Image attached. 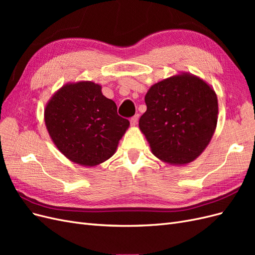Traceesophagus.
Returning a JSON list of instances; mask_svg holds the SVG:
<instances>
[{
  "label": "esophagus",
  "instance_id": "obj_1",
  "mask_svg": "<svg viewBox=\"0 0 255 255\" xmlns=\"http://www.w3.org/2000/svg\"><path fill=\"white\" fill-rule=\"evenodd\" d=\"M138 118H139V116H138V115H135L134 117L130 118V125H132V127H135V126L137 125V122H138Z\"/></svg>",
  "mask_w": 255,
  "mask_h": 255
}]
</instances>
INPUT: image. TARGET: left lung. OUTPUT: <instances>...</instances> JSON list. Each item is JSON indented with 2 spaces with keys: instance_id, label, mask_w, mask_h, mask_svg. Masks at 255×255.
<instances>
[{
  "instance_id": "obj_1",
  "label": "left lung",
  "mask_w": 255,
  "mask_h": 255,
  "mask_svg": "<svg viewBox=\"0 0 255 255\" xmlns=\"http://www.w3.org/2000/svg\"><path fill=\"white\" fill-rule=\"evenodd\" d=\"M144 102L139 128L154 156L183 166L201 155L218 120V99L210 84L180 72L153 84Z\"/></svg>"
}]
</instances>
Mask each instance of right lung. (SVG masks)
Here are the masks:
<instances>
[{"label": "right lung", "instance_id": "add662e5", "mask_svg": "<svg viewBox=\"0 0 255 255\" xmlns=\"http://www.w3.org/2000/svg\"><path fill=\"white\" fill-rule=\"evenodd\" d=\"M44 123L53 143L74 164L96 167L111 158L129 127L117 105L91 81L69 82L44 107Z\"/></svg>", "mask_w": 255, "mask_h": 255}]
</instances>
